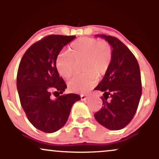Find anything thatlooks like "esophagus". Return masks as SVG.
Returning a JSON list of instances; mask_svg holds the SVG:
<instances>
[{
  "label": "esophagus",
  "instance_id": "obj_1",
  "mask_svg": "<svg viewBox=\"0 0 159 159\" xmlns=\"http://www.w3.org/2000/svg\"><path fill=\"white\" fill-rule=\"evenodd\" d=\"M87 98H88V97H87V96H84V95H81V101H85V100H87Z\"/></svg>",
  "mask_w": 159,
  "mask_h": 159
}]
</instances>
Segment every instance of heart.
Here are the masks:
<instances>
[{"label": "heart", "mask_w": 159, "mask_h": 159, "mask_svg": "<svg viewBox=\"0 0 159 159\" xmlns=\"http://www.w3.org/2000/svg\"><path fill=\"white\" fill-rule=\"evenodd\" d=\"M112 59V50L105 41L82 37L72 42L69 51L61 52L57 57L55 66L62 78L69 79L75 72L76 64L81 66V75L68 83L69 90L78 93H86L96 84V78L106 74Z\"/></svg>", "instance_id": "obj_1"}]
</instances>
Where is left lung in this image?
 I'll return each instance as SVG.
<instances>
[{
	"label": "left lung",
	"mask_w": 159,
	"mask_h": 159,
	"mask_svg": "<svg viewBox=\"0 0 159 159\" xmlns=\"http://www.w3.org/2000/svg\"><path fill=\"white\" fill-rule=\"evenodd\" d=\"M96 36L104 38L112 47V59L106 74L95 88L104 94L103 106L94 116L104 127L120 130L130 123L139 105L142 93L139 64L117 38L103 34Z\"/></svg>",
	"instance_id": "8db88e82"
}]
</instances>
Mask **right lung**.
Masks as SVG:
<instances>
[{
    "mask_svg": "<svg viewBox=\"0 0 159 159\" xmlns=\"http://www.w3.org/2000/svg\"><path fill=\"white\" fill-rule=\"evenodd\" d=\"M75 37L45 36L27 49L19 63L16 84L20 102L30 123L42 132L53 133L61 129L73 104L81 99L78 94L60 96L67 86L55 66L62 48Z\"/></svg>",
    "mask_w": 159,
    "mask_h": 159,
    "instance_id": "right-lung-1",
    "label": "right lung"
}]
</instances>
